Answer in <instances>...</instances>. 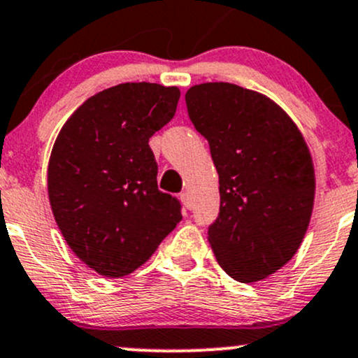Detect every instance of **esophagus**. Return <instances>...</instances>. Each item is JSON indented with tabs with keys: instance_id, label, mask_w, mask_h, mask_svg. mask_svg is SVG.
<instances>
[{
	"instance_id": "obj_1",
	"label": "esophagus",
	"mask_w": 358,
	"mask_h": 358,
	"mask_svg": "<svg viewBox=\"0 0 358 358\" xmlns=\"http://www.w3.org/2000/svg\"><path fill=\"white\" fill-rule=\"evenodd\" d=\"M180 200H182V203L187 207V209H192V206H194V203H192V197L187 194V192H183V194L180 195Z\"/></svg>"
}]
</instances>
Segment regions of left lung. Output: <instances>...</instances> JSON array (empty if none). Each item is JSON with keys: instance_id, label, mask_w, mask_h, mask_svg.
<instances>
[{"instance_id": "left-lung-1", "label": "left lung", "mask_w": 358, "mask_h": 358, "mask_svg": "<svg viewBox=\"0 0 358 358\" xmlns=\"http://www.w3.org/2000/svg\"><path fill=\"white\" fill-rule=\"evenodd\" d=\"M185 100L219 173L221 209L209 227L215 260L234 280H263L296 255L311 221L308 144L285 110L253 90L202 83Z\"/></svg>"}]
</instances>
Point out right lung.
Instances as JSON below:
<instances>
[{"mask_svg": "<svg viewBox=\"0 0 358 358\" xmlns=\"http://www.w3.org/2000/svg\"><path fill=\"white\" fill-rule=\"evenodd\" d=\"M176 86L122 83L90 96L59 132L47 192L73 253L103 277L146 263L182 221L180 202L158 190L149 137L173 119Z\"/></svg>", "mask_w": 358, "mask_h": 358, "instance_id": "obj_1", "label": "right lung"}]
</instances>
